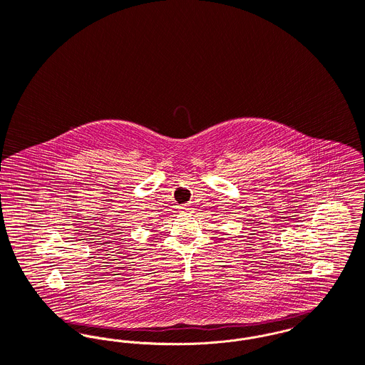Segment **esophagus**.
Returning <instances> with one entry per match:
<instances>
[{
    "mask_svg": "<svg viewBox=\"0 0 365 365\" xmlns=\"http://www.w3.org/2000/svg\"><path fill=\"white\" fill-rule=\"evenodd\" d=\"M192 211V207L190 205H182L180 207V212L182 214H187V212H190Z\"/></svg>",
    "mask_w": 365,
    "mask_h": 365,
    "instance_id": "obj_1",
    "label": "esophagus"
}]
</instances>
